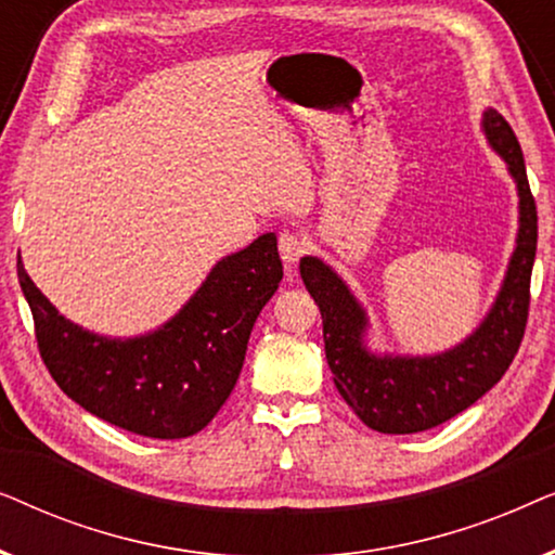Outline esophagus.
<instances>
[{"instance_id":"esophagus-1","label":"esophagus","mask_w":555,"mask_h":555,"mask_svg":"<svg viewBox=\"0 0 555 555\" xmlns=\"http://www.w3.org/2000/svg\"><path fill=\"white\" fill-rule=\"evenodd\" d=\"M278 247H280V257H283L285 262V270L291 272L295 268V262H298L302 253H306V240H302L298 232H283L278 240Z\"/></svg>"}]
</instances>
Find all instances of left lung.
<instances>
[{
    "mask_svg": "<svg viewBox=\"0 0 555 555\" xmlns=\"http://www.w3.org/2000/svg\"><path fill=\"white\" fill-rule=\"evenodd\" d=\"M482 128L518 184L520 230L495 306L460 346L437 356H374L363 346L366 313L344 280L318 257L300 260L302 283L321 308L333 384L356 416L384 435L431 429L473 406L503 378L526 333L538 245L535 199L511 124L498 111H488Z\"/></svg>",
    "mask_w": 555,
    "mask_h": 555,
    "instance_id": "obj_1",
    "label": "left lung"
}]
</instances>
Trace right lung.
Here are the masks:
<instances>
[{
    "instance_id": "1",
    "label": "right lung",
    "mask_w": 555,
    "mask_h": 555,
    "mask_svg": "<svg viewBox=\"0 0 555 555\" xmlns=\"http://www.w3.org/2000/svg\"><path fill=\"white\" fill-rule=\"evenodd\" d=\"M40 356L55 384L98 420L151 439L202 431L230 399L249 333L283 280L275 234L219 260L192 300L139 338H103L57 313L17 257Z\"/></svg>"
}]
</instances>
